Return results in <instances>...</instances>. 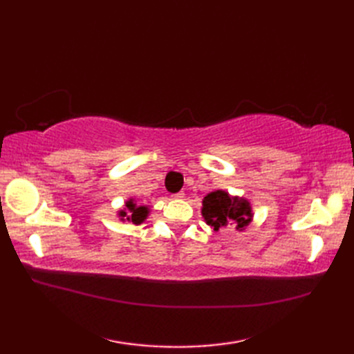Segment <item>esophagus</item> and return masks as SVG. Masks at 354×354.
Listing matches in <instances>:
<instances>
[{"instance_id":"1","label":"esophagus","mask_w":354,"mask_h":354,"mask_svg":"<svg viewBox=\"0 0 354 354\" xmlns=\"http://www.w3.org/2000/svg\"><path fill=\"white\" fill-rule=\"evenodd\" d=\"M173 199H183L184 198V193L183 192H179V193H175V194H173V196H171Z\"/></svg>"}]
</instances>
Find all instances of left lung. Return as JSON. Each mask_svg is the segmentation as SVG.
<instances>
[{
	"instance_id": "1",
	"label": "left lung",
	"mask_w": 354,
	"mask_h": 354,
	"mask_svg": "<svg viewBox=\"0 0 354 354\" xmlns=\"http://www.w3.org/2000/svg\"><path fill=\"white\" fill-rule=\"evenodd\" d=\"M202 217L214 231L225 227H234L237 231H245L252 222V207L246 198L232 196L225 190L209 192L202 201Z\"/></svg>"
}]
</instances>
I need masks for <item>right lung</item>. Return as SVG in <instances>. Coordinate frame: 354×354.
<instances>
[{
    "mask_svg": "<svg viewBox=\"0 0 354 354\" xmlns=\"http://www.w3.org/2000/svg\"><path fill=\"white\" fill-rule=\"evenodd\" d=\"M150 214L149 205H138L135 198H129L124 202L123 209H118L117 216L122 222H131L133 225H141Z\"/></svg>",
    "mask_w": 354,
    "mask_h": 354,
    "instance_id": "right-lung-1",
    "label": "right lung"
}]
</instances>
